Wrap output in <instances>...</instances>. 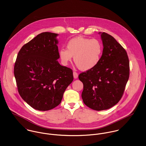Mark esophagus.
Masks as SVG:
<instances>
[{
  "mask_svg": "<svg viewBox=\"0 0 146 146\" xmlns=\"http://www.w3.org/2000/svg\"><path fill=\"white\" fill-rule=\"evenodd\" d=\"M73 77H74V78L77 79L78 77V74L77 72H73Z\"/></svg>",
  "mask_w": 146,
  "mask_h": 146,
  "instance_id": "obj_1",
  "label": "esophagus"
}]
</instances>
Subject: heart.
<instances>
[{"mask_svg": "<svg viewBox=\"0 0 146 146\" xmlns=\"http://www.w3.org/2000/svg\"><path fill=\"white\" fill-rule=\"evenodd\" d=\"M102 51L103 46L98 39L78 36L70 39L67 43V49H60L59 55L64 65H67L74 56V62L77 67L87 71L98 65Z\"/></svg>", "mask_w": 146, "mask_h": 146, "instance_id": "heart-1", "label": "heart"}]
</instances>
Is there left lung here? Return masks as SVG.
<instances>
[{
  "label": "left lung",
  "mask_w": 146,
  "mask_h": 146,
  "mask_svg": "<svg viewBox=\"0 0 146 146\" xmlns=\"http://www.w3.org/2000/svg\"><path fill=\"white\" fill-rule=\"evenodd\" d=\"M103 49L101 60L94 68L79 75L83 84L82 98L90 108H111L121 99L129 76L125 50L108 34L100 32Z\"/></svg>",
  "instance_id": "left-lung-1"
}]
</instances>
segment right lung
Masks as SVG:
<instances>
[{"label": "right lung", "instance_id": "right-lung-1", "mask_svg": "<svg viewBox=\"0 0 146 146\" xmlns=\"http://www.w3.org/2000/svg\"><path fill=\"white\" fill-rule=\"evenodd\" d=\"M58 34L43 32L23 45L15 63L14 74L19 93L34 109L45 111L58 106L73 80L72 70L61 66Z\"/></svg>", "mask_w": 146, "mask_h": 146}]
</instances>
